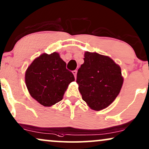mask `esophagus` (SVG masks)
<instances>
[{"label":"esophagus","mask_w":149,"mask_h":149,"mask_svg":"<svg viewBox=\"0 0 149 149\" xmlns=\"http://www.w3.org/2000/svg\"><path fill=\"white\" fill-rule=\"evenodd\" d=\"M73 74L74 75V77H75V78H76V76H77V70L73 71Z\"/></svg>","instance_id":"1"}]
</instances>
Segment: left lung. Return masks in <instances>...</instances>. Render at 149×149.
<instances>
[{
    "instance_id": "obj_1",
    "label": "left lung",
    "mask_w": 149,
    "mask_h": 149,
    "mask_svg": "<svg viewBox=\"0 0 149 149\" xmlns=\"http://www.w3.org/2000/svg\"><path fill=\"white\" fill-rule=\"evenodd\" d=\"M84 61L77 73L79 91L90 108L100 111L120 93L124 82L121 68L110 57L95 52H86Z\"/></svg>"
}]
</instances>
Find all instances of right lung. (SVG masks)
<instances>
[{"label": "right lung", "instance_id": "obj_1", "mask_svg": "<svg viewBox=\"0 0 149 149\" xmlns=\"http://www.w3.org/2000/svg\"><path fill=\"white\" fill-rule=\"evenodd\" d=\"M25 84L31 97L44 107L62 100L69 84L75 80L57 52L35 58L25 72Z\"/></svg>", "mask_w": 149, "mask_h": 149}]
</instances>
